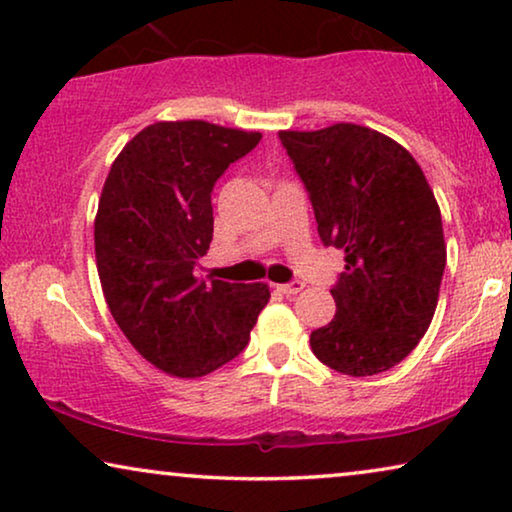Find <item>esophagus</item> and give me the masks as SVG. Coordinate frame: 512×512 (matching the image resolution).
I'll return each instance as SVG.
<instances>
[{
    "label": "esophagus",
    "instance_id": "obj_1",
    "mask_svg": "<svg viewBox=\"0 0 512 512\" xmlns=\"http://www.w3.org/2000/svg\"><path fill=\"white\" fill-rule=\"evenodd\" d=\"M277 291H282L284 296H296L303 291V282H291V284H277Z\"/></svg>",
    "mask_w": 512,
    "mask_h": 512
}]
</instances>
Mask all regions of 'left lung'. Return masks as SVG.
<instances>
[{
	"label": "left lung",
	"instance_id": "8db88e82",
	"mask_svg": "<svg viewBox=\"0 0 512 512\" xmlns=\"http://www.w3.org/2000/svg\"><path fill=\"white\" fill-rule=\"evenodd\" d=\"M310 193L321 242L345 251L335 317L310 335L342 375L401 363L429 328L447 261L443 219L422 167L394 139L356 123L282 130Z\"/></svg>",
	"mask_w": 512,
	"mask_h": 512
}]
</instances>
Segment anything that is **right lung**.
<instances>
[{"mask_svg":"<svg viewBox=\"0 0 512 512\" xmlns=\"http://www.w3.org/2000/svg\"><path fill=\"white\" fill-rule=\"evenodd\" d=\"M261 132L158 121L111 165L95 216L104 300L130 345L181 380L214 373L247 347L268 284L200 279L214 233L212 191Z\"/></svg>","mask_w":512,"mask_h":512,"instance_id":"right-lung-1","label":"right lung"}]
</instances>
